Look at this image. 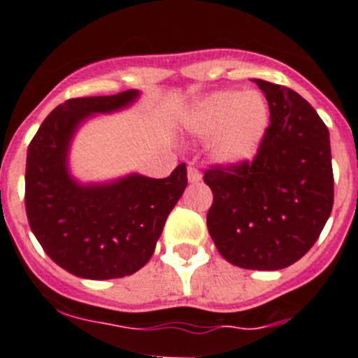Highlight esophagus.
Here are the masks:
<instances>
[{
    "label": "esophagus",
    "instance_id": "1",
    "mask_svg": "<svg viewBox=\"0 0 358 358\" xmlns=\"http://www.w3.org/2000/svg\"><path fill=\"white\" fill-rule=\"evenodd\" d=\"M187 178H189L190 183H196L201 180V173H199L194 166H189V168H187Z\"/></svg>",
    "mask_w": 358,
    "mask_h": 358
}]
</instances>
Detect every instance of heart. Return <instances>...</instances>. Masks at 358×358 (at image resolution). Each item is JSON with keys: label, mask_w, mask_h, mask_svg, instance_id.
<instances>
[{"label": "heart", "mask_w": 358, "mask_h": 358, "mask_svg": "<svg viewBox=\"0 0 358 358\" xmlns=\"http://www.w3.org/2000/svg\"><path fill=\"white\" fill-rule=\"evenodd\" d=\"M268 125V102L255 90L210 93L189 115L190 130L203 139L212 138L210 153L217 162L228 166L255 159Z\"/></svg>", "instance_id": "heart-1"}]
</instances>
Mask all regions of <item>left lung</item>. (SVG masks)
I'll list each match as a JSON object with an SVG mask.
<instances>
[{
    "label": "left lung",
    "mask_w": 358,
    "mask_h": 358,
    "mask_svg": "<svg viewBox=\"0 0 358 358\" xmlns=\"http://www.w3.org/2000/svg\"><path fill=\"white\" fill-rule=\"evenodd\" d=\"M270 125L252 162L206 169V215L217 250L231 265L280 270L315 245L334 205L329 129L293 90L255 79Z\"/></svg>",
    "instance_id": "left-lung-1"
}]
</instances>
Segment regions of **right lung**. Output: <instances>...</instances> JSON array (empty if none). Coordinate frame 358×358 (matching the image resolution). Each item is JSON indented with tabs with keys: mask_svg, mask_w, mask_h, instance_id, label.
<instances>
[{
	"mask_svg": "<svg viewBox=\"0 0 358 358\" xmlns=\"http://www.w3.org/2000/svg\"><path fill=\"white\" fill-rule=\"evenodd\" d=\"M138 99V90H127L66 100L43 120L28 146L24 201L29 228L45 255L72 275L103 280L143 268L187 187L185 164L168 178L132 173L111 182L81 183L70 175L69 152L79 127Z\"/></svg>",
	"mask_w": 358,
	"mask_h": 358,
	"instance_id": "obj_1",
	"label": "right lung"
}]
</instances>
